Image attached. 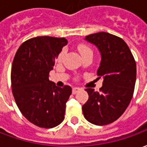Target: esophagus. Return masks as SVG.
<instances>
[{
	"label": "esophagus",
	"instance_id": "esophagus-1",
	"mask_svg": "<svg viewBox=\"0 0 147 147\" xmlns=\"http://www.w3.org/2000/svg\"><path fill=\"white\" fill-rule=\"evenodd\" d=\"M80 90H81V88H80V87H77V86H75V87H73L72 88V94H76L77 92H79Z\"/></svg>",
	"mask_w": 147,
	"mask_h": 147
}]
</instances>
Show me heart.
Listing matches in <instances>:
<instances>
[{
  "instance_id": "1",
  "label": "heart",
  "mask_w": 147,
  "mask_h": 147,
  "mask_svg": "<svg viewBox=\"0 0 147 147\" xmlns=\"http://www.w3.org/2000/svg\"><path fill=\"white\" fill-rule=\"evenodd\" d=\"M77 48H78V50H79V52L80 53V54L82 55L83 57H86L87 55L93 54V51L92 49H91V48H90V46H88L87 45H86V44H83V43L80 44V45H78ZM62 57H63V52H61V53H60L58 59L61 60V58H62Z\"/></svg>"
}]
</instances>
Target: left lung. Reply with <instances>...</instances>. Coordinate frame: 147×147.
Listing matches in <instances>:
<instances>
[{
    "label": "left lung",
    "mask_w": 147,
    "mask_h": 147,
    "mask_svg": "<svg viewBox=\"0 0 147 147\" xmlns=\"http://www.w3.org/2000/svg\"><path fill=\"white\" fill-rule=\"evenodd\" d=\"M98 48L102 61L97 75L102 78L99 90L85 89L89 98L83 105V116L95 125H106L124 113L132 98L136 80V64L123 39L107 32L86 37Z\"/></svg>",
    "instance_id": "1"
}]
</instances>
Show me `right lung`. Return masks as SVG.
<instances>
[{
  "label": "right lung",
  "instance_id": "1",
  "mask_svg": "<svg viewBox=\"0 0 147 147\" xmlns=\"http://www.w3.org/2000/svg\"><path fill=\"white\" fill-rule=\"evenodd\" d=\"M67 39L40 36L28 39L18 49L11 70L12 94L26 119L43 128H52L64 120L70 86L59 87L49 80Z\"/></svg>",
  "mask_w": 147,
  "mask_h": 147
}]
</instances>
